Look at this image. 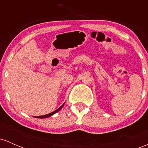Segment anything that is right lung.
Here are the masks:
<instances>
[{
  "mask_svg": "<svg viewBox=\"0 0 148 148\" xmlns=\"http://www.w3.org/2000/svg\"><path fill=\"white\" fill-rule=\"evenodd\" d=\"M64 103H65V102H64ZM64 103H63V104L62 105V106H61L60 107V108H58L57 110H56V111H54L53 112H51V113H49V114H47V115H41V116H35V118H49V117L52 116L53 115H54V114H55V113H56L57 112H58L59 111H60L61 108H62V107H63Z\"/></svg>",
  "mask_w": 148,
  "mask_h": 148,
  "instance_id": "add662e5",
  "label": "right lung"
}]
</instances>
